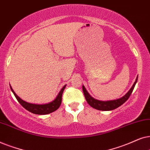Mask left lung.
<instances>
[{"mask_svg":"<svg viewBox=\"0 0 150 150\" xmlns=\"http://www.w3.org/2000/svg\"><path fill=\"white\" fill-rule=\"evenodd\" d=\"M138 77L136 79L135 82L134 83V84L129 91L127 92V93L125 94V95L123 96V97H121V98L115 99V100H111V101H99L97 100V99H94L93 97H92L91 95H89V93H88V91L86 89L84 86H82L83 92V94H84L86 100L88 102V103L91 105V107H93V108L99 110H103V111H108V110H115L117 108L121 106L123 103H124L125 101H126L129 96L132 93L134 88V86L136 85V83L137 82Z\"/></svg>","mask_w":150,"mask_h":150,"instance_id":"8db88e82","label":"left lung"}]
</instances>
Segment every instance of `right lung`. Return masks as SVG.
I'll return each instance as SVG.
<instances>
[{"label":"right lung","mask_w":150,"mask_h":150,"mask_svg":"<svg viewBox=\"0 0 150 150\" xmlns=\"http://www.w3.org/2000/svg\"><path fill=\"white\" fill-rule=\"evenodd\" d=\"M66 85L61 89L60 92L57 95L56 98L53 101H51V102L46 103V104H33V103H28L27 101H25L23 99H21L15 93V92L13 91L12 88L10 86L11 91H12L16 98L18 101L21 103L22 106L25 108L27 110L31 112V113L35 114V115H47V114L53 112H54L58 109L61 105L62 96V93Z\"/></svg>","instance_id":"obj_1"}]
</instances>
